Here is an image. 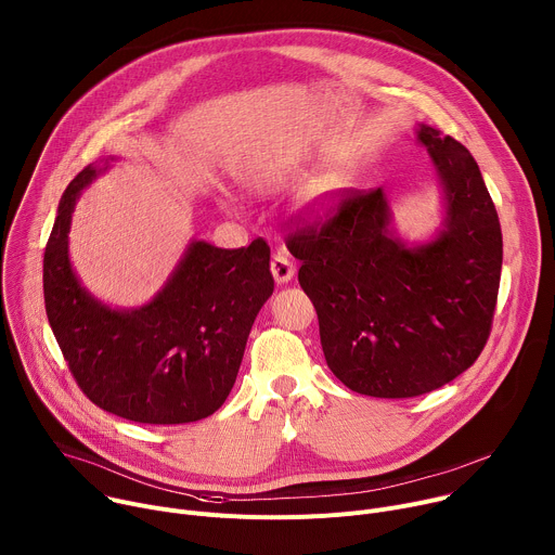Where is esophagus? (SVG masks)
Returning <instances> with one entry per match:
<instances>
[{
  "label": "esophagus",
  "mask_w": 555,
  "mask_h": 555,
  "mask_svg": "<svg viewBox=\"0 0 555 555\" xmlns=\"http://www.w3.org/2000/svg\"><path fill=\"white\" fill-rule=\"evenodd\" d=\"M270 270H272V276L279 285L283 283H289L294 279V263L285 257V255H274L272 257V263H270Z\"/></svg>",
  "instance_id": "obj_1"
}]
</instances>
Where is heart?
Wrapping results in <instances>:
<instances>
[{"instance_id":"b5f03b06","label":"heart","mask_w":555,"mask_h":555,"mask_svg":"<svg viewBox=\"0 0 555 555\" xmlns=\"http://www.w3.org/2000/svg\"><path fill=\"white\" fill-rule=\"evenodd\" d=\"M287 173H283V171H266V173H261L259 178H257V189L259 191H274V189H281V186H285L287 184Z\"/></svg>"}]
</instances>
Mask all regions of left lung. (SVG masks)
Listing matches in <instances>:
<instances>
[{"mask_svg":"<svg viewBox=\"0 0 555 555\" xmlns=\"http://www.w3.org/2000/svg\"><path fill=\"white\" fill-rule=\"evenodd\" d=\"M417 142L441 189L433 240H402L379 186L351 193L321 228H300L287 242L319 313L327 366L371 398H415L469 369L499 296L503 234L477 160L428 125L417 127Z\"/></svg>","mask_w":555,"mask_h":555,"instance_id":"obj_1","label":"left lung"}]
</instances>
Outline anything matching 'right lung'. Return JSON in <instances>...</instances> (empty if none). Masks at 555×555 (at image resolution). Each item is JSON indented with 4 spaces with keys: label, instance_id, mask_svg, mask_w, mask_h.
Wrapping results in <instances>:
<instances>
[{
    "label": "right lung",
    "instance_id": "1",
    "mask_svg": "<svg viewBox=\"0 0 555 555\" xmlns=\"http://www.w3.org/2000/svg\"><path fill=\"white\" fill-rule=\"evenodd\" d=\"M116 157L88 165L65 189L43 255L52 334L81 390L103 411L140 424L212 415L240 373L255 319L274 292L270 248L221 250L193 240L149 302L109 307L69 263L74 206Z\"/></svg>",
    "mask_w": 555,
    "mask_h": 555
}]
</instances>
